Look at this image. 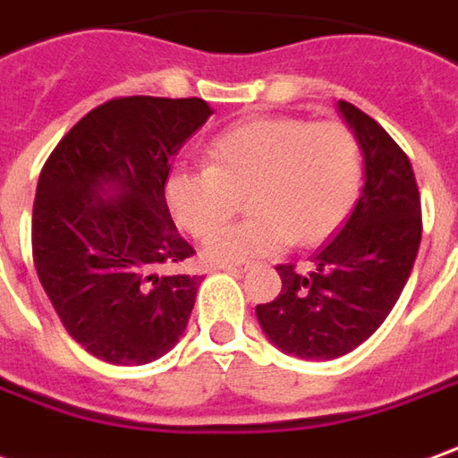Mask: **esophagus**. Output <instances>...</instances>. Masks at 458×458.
<instances>
[{
    "mask_svg": "<svg viewBox=\"0 0 458 458\" xmlns=\"http://www.w3.org/2000/svg\"><path fill=\"white\" fill-rule=\"evenodd\" d=\"M220 270H225V273H233V275L245 273V267H242V265H220Z\"/></svg>",
    "mask_w": 458,
    "mask_h": 458,
    "instance_id": "1",
    "label": "esophagus"
}]
</instances>
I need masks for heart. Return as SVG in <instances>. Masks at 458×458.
Listing matches in <instances>:
<instances>
[{
	"mask_svg": "<svg viewBox=\"0 0 458 458\" xmlns=\"http://www.w3.org/2000/svg\"><path fill=\"white\" fill-rule=\"evenodd\" d=\"M360 178L362 156L347 126L250 118L210 143L208 165L175 168L165 203L181 228L208 235L248 192L256 216L203 242V260L233 265L275 255L293 240L315 245L327 238L350 213Z\"/></svg>",
	"mask_w": 458,
	"mask_h": 458,
	"instance_id": "1",
	"label": "heart"
}]
</instances>
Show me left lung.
<instances>
[{"label":"left lung","mask_w":458,"mask_h":458,"mask_svg":"<svg viewBox=\"0 0 458 458\" xmlns=\"http://www.w3.org/2000/svg\"><path fill=\"white\" fill-rule=\"evenodd\" d=\"M360 143L364 185L350 218L312 258V273L277 265L283 290L255 307L284 354L335 360L372 337L402 295L421 240V203L407 153L374 118L337 101Z\"/></svg>","instance_id":"8db88e82"}]
</instances>
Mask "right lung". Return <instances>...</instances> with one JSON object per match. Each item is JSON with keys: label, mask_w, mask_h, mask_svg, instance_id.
Returning a JSON list of instances; mask_svg holds the SVG:
<instances>
[{"label": "right lung", "mask_w": 458, "mask_h": 458, "mask_svg": "<svg viewBox=\"0 0 458 458\" xmlns=\"http://www.w3.org/2000/svg\"><path fill=\"white\" fill-rule=\"evenodd\" d=\"M210 116L203 98H114L86 114L41 171L37 275L66 332L104 362H156L188 327L200 277L158 273L196 252L175 230L165 181Z\"/></svg>", "instance_id": "obj_1"}]
</instances>
